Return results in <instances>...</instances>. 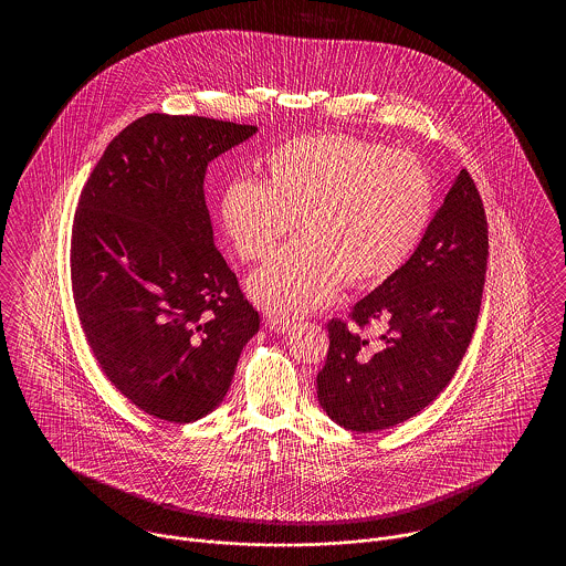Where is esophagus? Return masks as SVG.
<instances>
[{
  "mask_svg": "<svg viewBox=\"0 0 566 566\" xmlns=\"http://www.w3.org/2000/svg\"><path fill=\"white\" fill-rule=\"evenodd\" d=\"M268 326H270L273 333H291L295 328L296 323L293 318H289V316H270Z\"/></svg>",
  "mask_w": 566,
  "mask_h": 566,
  "instance_id": "1",
  "label": "esophagus"
}]
</instances>
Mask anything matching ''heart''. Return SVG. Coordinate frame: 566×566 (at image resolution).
I'll return each instance as SVG.
<instances>
[{
  "mask_svg": "<svg viewBox=\"0 0 566 566\" xmlns=\"http://www.w3.org/2000/svg\"><path fill=\"white\" fill-rule=\"evenodd\" d=\"M434 208L429 169L354 135H301L268 159V182L238 178L220 197V220L243 261L268 259L296 227L301 238L248 280L256 303L305 314L331 303L342 282L369 289L401 270Z\"/></svg>",
  "mask_w": 566,
  "mask_h": 566,
  "instance_id": "b5f03b06",
  "label": "heart"
}]
</instances>
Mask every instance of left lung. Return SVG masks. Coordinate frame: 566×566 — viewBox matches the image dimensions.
<instances>
[{
    "instance_id": "left-lung-1",
    "label": "left lung",
    "mask_w": 566,
    "mask_h": 566,
    "mask_svg": "<svg viewBox=\"0 0 566 566\" xmlns=\"http://www.w3.org/2000/svg\"><path fill=\"white\" fill-rule=\"evenodd\" d=\"M488 265L484 203L467 169L401 270L333 318L316 377L331 420L356 432L401 424L450 384L480 316ZM377 323L376 340L361 331Z\"/></svg>"
}]
</instances>
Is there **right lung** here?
I'll list each match as a JSON object with an SVG mask.
<instances>
[{"instance_id": "obj_1", "label": "right lung", "mask_w": 566, "mask_h": 566, "mask_svg": "<svg viewBox=\"0 0 566 566\" xmlns=\"http://www.w3.org/2000/svg\"><path fill=\"white\" fill-rule=\"evenodd\" d=\"M256 132L146 114L109 142L82 189L70 261L84 337L112 386L159 420L187 424L222 403L259 331L203 195L208 163Z\"/></svg>"}]
</instances>
